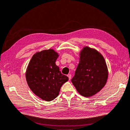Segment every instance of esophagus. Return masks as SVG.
<instances>
[{"label":"esophagus","instance_id":"obj_1","mask_svg":"<svg viewBox=\"0 0 130 130\" xmlns=\"http://www.w3.org/2000/svg\"><path fill=\"white\" fill-rule=\"evenodd\" d=\"M67 76H68V77H69V80L71 79V74H68V75H67Z\"/></svg>","mask_w":130,"mask_h":130}]
</instances>
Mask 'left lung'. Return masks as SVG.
<instances>
[{"label": "left lung", "instance_id": "1", "mask_svg": "<svg viewBox=\"0 0 130 130\" xmlns=\"http://www.w3.org/2000/svg\"><path fill=\"white\" fill-rule=\"evenodd\" d=\"M108 69L104 57L88 46L80 52V61L71 82L84 97H90L104 88L108 79Z\"/></svg>", "mask_w": 130, "mask_h": 130}]
</instances>
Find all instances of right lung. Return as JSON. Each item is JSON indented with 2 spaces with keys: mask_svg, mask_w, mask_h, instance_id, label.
I'll list each match as a JSON object with an SVG mask.
<instances>
[{
  "mask_svg": "<svg viewBox=\"0 0 130 130\" xmlns=\"http://www.w3.org/2000/svg\"><path fill=\"white\" fill-rule=\"evenodd\" d=\"M58 56L52 49L36 53L26 70V81L30 89L46 101L57 97L61 86L69 80V77L61 74L55 64Z\"/></svg>",
  "mask_w": 130,
  "mask_h": 130,
  "instance_id": "obj_1",
  "label": "right lung"
}]
</instances>
